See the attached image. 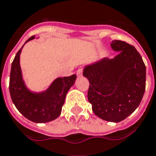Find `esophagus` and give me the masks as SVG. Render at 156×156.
<instances>
[{
  "label": "esophagus",
  "mask_w": 156,
  "mask_h": 156,
  "mask_svg": "<svg viewBox=\"0 0 156 156\" xmlns=\"http://www.w3.org/2000/svg\"><path fill=\"white\" fill-rule=\"evenodd\" d=\"M77 75H78V77H81V76L83 75V69L82 68H79L77 70Z\"/></svg>",
  "instance_id": "34e87169"
}]
</instances>
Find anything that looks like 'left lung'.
I'll use <instances>...</instances> for the list:
<instances>
[{
  "label": "left lung",
  "instance_id": "obj_1",
  "mask_svg": "<svg viewBox=\"0 0 156 156\" xmlns=\"http://www.w3.org/2000/svg\"><path fill=\"white\" fill-rule=\"evenodd\" d=\"M111 48L119 54L86 65L83 76L89 80L87 99L94 114L118 123L138 107L146 89V65L136 48L115 40Z\"/></svg>",
  "mask_w": 156,
  "mask_h": 156
}]
</instances>
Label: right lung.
Here are the masks:
<instances>
[{
	"mask_svg": "<svg viewBox=\"0 0 156 156\" xmlns=\"http://www.w3.org/2000/svg\"><path fill=\"white\" fill-rule=\"evenodd\" d=\"M34 38L35 36H33L26 42ZM23 46L12 62L9 86L10 97L17 110L28 120L34 123H47L60 115L66 94L74 84L77 76L73 74L69 77L57 78L46 91H30L23 81L20 67V54Z\"/></svg>",
	"mask_w": 156,
	"mask_h": 156,
	"instance_id": "obj_1",
	"label": "right lung"
}]
</instances>
